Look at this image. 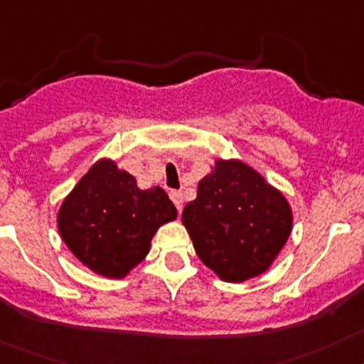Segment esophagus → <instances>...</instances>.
Masks as SVG:
<instances>
[{
	"mask_svg": "<svg viewBox=\"0 0 364 364\" xmlns=\"http://www.w3.org/2000/svg\"><path fill=\"white\" fill-rule=\"evenodd\" d=\"M169 198L173 200V204L176 205V209H178V213L182 211V204H184V198H182V193H180V191H171V193H169Z\"/></svg>",
	"mask_w": 364,
	"mask_h": 364,
	"instance_id": "1",
	"label": "esophagus"
}]
</instances>
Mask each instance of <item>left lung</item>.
Returning a JSON list of instances; mask_svg holds the SVG:
<instances>
[{"instance_id":"obj_1","label":"left lung","mask_w":364,"mask_h":364,"mask_svg":"<svg viewBox=\"0 0 364 364\" xmlns=\"http://www.w3.org/2000/svg\"><path fill=\"white\" fill-rule=\"evenodd\" d=\"M182 223L202 263L222 282L242 283L278 258L292 231V208L247 162L216 159Z\"/></svg>"}]
</instances>
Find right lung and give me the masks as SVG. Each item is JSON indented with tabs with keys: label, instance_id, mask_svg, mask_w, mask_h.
<instances>
[{
	"label": "right lung",
	"instance_id": "right-lung-1",
	"mask_svg": "<svg viewBox=\"0 0 364 364\" xmlns=\"http://www.w3.org/2000/svg\"><path fill=\"white\" fill-rule=\"evenodd\" d=\"M175 218L176 209L164 189H141L115 160L101 159L63 200L58 231L90 271L122 279L148 256L160 225Z\"/></svg>",
	"mask_w": 364,
	"mask_h": 364
}]
</instances>
